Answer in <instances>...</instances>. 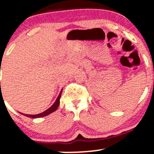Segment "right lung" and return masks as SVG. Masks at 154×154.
Returning a JSON list of instances; mask_svg holds the SVG:
<instances>
[{"instance_id":"add662e5","label":"right lung","mask_w":154,"mask_h":154,"mask_svg":"<svg viewBox=\"0 0 154 154\" xmlns=\"http://www.w3.org/2000/svg\"><path fill=\"white\" fill-rule=\"evenodd\" d=\"M61 93H62V90H61V92H60L59 96H58V98H56V101L54 102V103L49 108V109H48L47 110H45V111H43V112L40 113V114H34V115H32V114H22V113H20V114H23V115L27 116V117H29V118H32V119H35V118H40V117H43V116H45L47 115H48V114H51V113L54 112L56 110V109H58V107H59V103H60V98H61Z\"/></svg>"}]
</instances>
